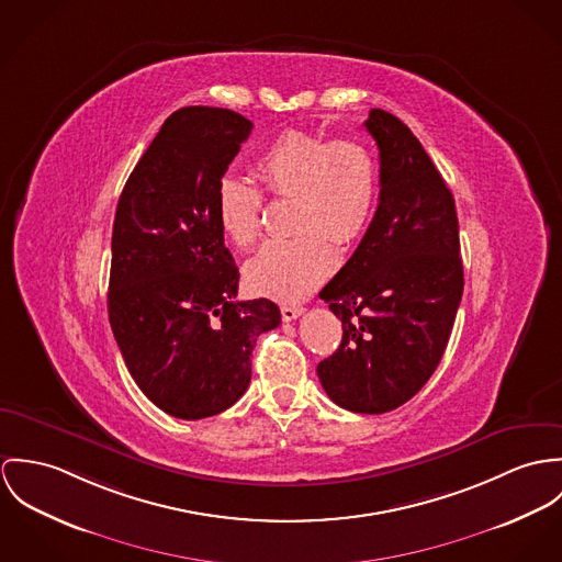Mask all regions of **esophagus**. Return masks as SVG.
Here are the masks:
<instances>
[{"mask_svg":"<svg viewBox=\"0 0 562 562\" xmlns=\"http://www.w3.org/2000/svg\"><path fill=\"white\" fill-rule=\"evenodd\" d=\"M280 312H282V318H284V321H295L297 316L304 314V308H302V306H282Z\"/></svg>","mask_w":562,"mask_h":562,"instance_id":"1","label":"esophagus"}]
</instances>
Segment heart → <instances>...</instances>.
Segmentation results:
<instances>
[{"mask_svg":"<svg viewBox=\"0 0 562 562\" xmlns=\"http://www.w3.org/2000/svg\"><path fill=\"white\" fill-rule=\"evenodd\" d=\"M262 188L293 198L291 237L271 239L246 265L254 293L295 302L318 286L336 267L338 246L358 241L371 224L379 166L373 150L356 137L329 139L308 131L280 133L256 159ZM215 213L237 248L256 244L262 226V191L237 177L215 188Z\"/></svg>","mask_w":562,"mask_h":562,"instance_id":"heart-1","label":"heart"}]
</instances>
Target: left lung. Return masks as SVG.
Segmentation results:
<instances>
[{
    "instance_id": "left-lung-1",
    "label": "left lung",
    "mask_w": 562,
    "mask_h": 562,
    "mask_svg": "<svg viewBox=\"0 0 562 562\" xmlns=\"http://www.w3.org/2000/svg\"><path fill=\"white\" fill-rule=\"evenodd\" d=\"M364 125L379 148V206L358 250L318 293L342 321V340L316 374L336 405L385 414L436 371L463 265L454 198L418 137L383 110Z\"/></svg>"
}]
</instances>
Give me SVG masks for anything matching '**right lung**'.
I'll return each instance as SVG.
<instances>
[{"mask_svg":"<svg viewBox=\"0 0 562 562\" xmlns=\"http://www.w3.org/2000/svg\"><path fill=\"white\" fill-rule=\"evenodd\" d=\"M251 123L222 108H181L121 193L108 312L137 387L175 418L222 414L248 390L256 338L280 325L271 300L237 302L215 188Z\"/></svg>","mask_w":562,"mask_h":562,"instance_id":"add662e5","label":"right lung"}]
</instances>
